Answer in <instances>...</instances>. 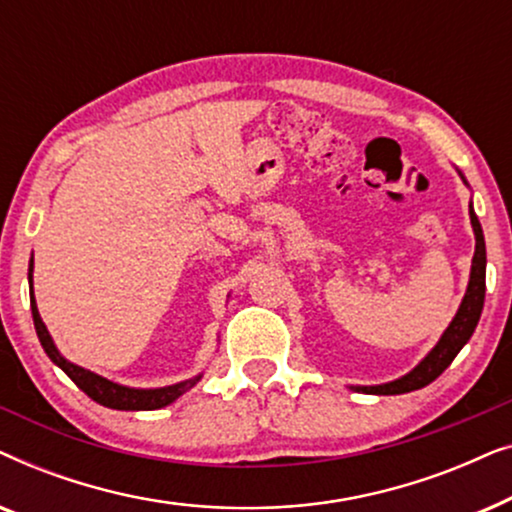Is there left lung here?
I'll list each match as a JSON object with an SVG mask.
<instances>
[{
  "mask_svg": "<svg viewBox=\"0 0 512 512\" xmlns=\"http://www.w3.org/2000/svg\"><path fill=\"white\" fill-rule=\"evenodd\" d=\"M464 179V174H461ZM466 181V179H464ZM468 214H471L473 233H475V254L471 265V279H468L466 296L461 300L457 314H454L452 324L445 328L443 338L438 340V345L424 356V361L419 363L415 370H410L408 375L398 377L394 382L377 384V387H354L363 394H377V396H391V394H408V391L422 389L426 384H431L443 370L454 361V356L461 352V347L471 340V335L478 326L482 305H485V268H487V251H485V235H482V226L478 216L473 212V205H468Z\"/></svg>",
  "mask_w": 512,
  "mask_h": 512,
  "instance_id": "1",
  "label": "left lung"
}]
</instances>
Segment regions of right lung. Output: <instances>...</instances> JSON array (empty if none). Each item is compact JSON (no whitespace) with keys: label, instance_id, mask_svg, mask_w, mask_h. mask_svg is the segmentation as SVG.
I'll use <instances>...</instances> for the list:
<instances>
[{"label":"right lung","instance_id":"1","mask_svg":"<svg viewBox=\"0 0 512 512\" xmlns=\"http://www.w3.org/2000/svg\"><path fill=\"white\" fill-rule=\"evenodd\" d=\"M32 265L34 261H30V275H27L30 277V305H32L34 328H37L41 347H44L48 359H51L58 368L65 370L69 380H72L83 394L93 398L95 403H100L104 408H111V410H158L174 403L181 394H186L188 389L198 384L202 375H195L193 380L170 384V387H160V389H130V387H123V384L107 380V377L90 373V370L76 366L72 361H67L65 356L58 352V347L53 345V338L48 335V328L39 317L37 300H34V291H32Z\"/></svg>","mask_w":512,"mask_h":512}]
</instances>
